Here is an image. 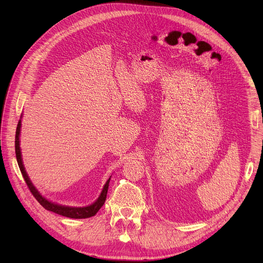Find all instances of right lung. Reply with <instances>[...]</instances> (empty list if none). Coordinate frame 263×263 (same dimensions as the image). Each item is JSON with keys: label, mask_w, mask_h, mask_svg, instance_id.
<instances>
[{"label": "right lung", "mask_w": 263, "mask_h": 263, "mask_svg": "<svg viewBox=\"0 0 263 263\" xmlns=\"http://www.w3.org/2000/svg\"><path fill=\"white\" fill-rule=\"evenodd\" d=\"M20 128H21V119L18 122L17 126V130H16V139H15V149H16V158H17V162L19 165V168L21 171V174L24 178V181L29 187V190L31 191V193L33 194V196L36 198V200L44 206V208L48 211H52L57 214L66 216V217H70V218H87V217H91L93 216L97 212L100 210L101 206L104 204L105 199H106V194H107V189H108V182L110 180V178L106 181L101 194L99 196V198L97 199L96 202H93L92 204L88 205V206H83V208H72V206H66V205H61L58 203L51 202L49 200H47L45 197L41 196L39 194V192L35 189V186L32 184L29 176H27L23 163H22V159H21V151H20V142H19V134H20Z\"/></svg>", "instance_id": "add662e5"}]
</instances>
